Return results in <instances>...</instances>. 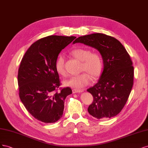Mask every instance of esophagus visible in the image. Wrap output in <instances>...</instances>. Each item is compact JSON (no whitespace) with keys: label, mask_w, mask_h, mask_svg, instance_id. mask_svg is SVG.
I'll return each instance as SVG.
<instances>
[{"label":"esophagus","mask_w":148,"mask_h":148,"mask_svg":"<svg viewBox=\"0 0 148 148\" xmlns=\"http://www.w3.org/2000/svg\"><path fill=\"white\" fill-rule=\"evenodd\" d=\"M73 93H81L82 92V90H79V89H75V88H74L73 89Z\"/></svg>","instance_id":"34e87169"}]
</instances>
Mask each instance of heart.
Returning <instances> with one entry per match:
<instances>
[{"label":"heart","instance_id":"1","mask_svg":"<svg viewBox=\"0 0 148 148\" xmlns=\"http://www.w3.org/2000/svg\"><path fill=\"white\" fill-rule=\"evenodd\" d=\"M72 53L76 58L82 61L81 70L86 73L73 76L66 80L64 84L66 86L73 88H83L90 83L92 78L97 79L101 75L103 70L102 59L99 54L91 53V51L87 49H75ZM55 69L60 75L65 76L66 75L64 55H60L57 58L55 62Z\"/></svg>","mask_w":148,"mask_h":148}]
</instances>
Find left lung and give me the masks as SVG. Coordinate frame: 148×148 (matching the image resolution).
Returning <instances> with one entry per match:
<instances>
[{"label": "left lung", "instance_id": "8db88e82", "mask_svg": "<svg viewBox=\"0 0 148 148\" xmlns=\"http://www.w3.org/2000/svg\"><path fill=\"white\" fill-rule=\"evenodd\" d=\"M75 43L96 49L103 61L98 83L87 89L93 97L89 114L98 119L117 116L126 104L133 85L134 68L130 55L118 40L101 33L80 36Z\"/></svg>", "mask_w": 148, "mask_h": 148}]
</instances>
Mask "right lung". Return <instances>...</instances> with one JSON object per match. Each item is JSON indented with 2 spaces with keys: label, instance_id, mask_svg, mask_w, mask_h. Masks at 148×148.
Listing matches in <instances>:
<instances>
[{
  "label": "right lung",
  "instance_id": "obj_1",
  "mask_svg": "<svg viewBox=\"0 0 148 148\" xmlns=\"http://www.w3.org/2000/svg\"><path fill=\"white\" fill-rule=\"evenodd\" d=\"M75 38L61 36L42 38L31 45L21 61L18 74L19 96L27 111L42 122L55 123L60 119L64 100L72 93L69 87L60 88L55 62L60 51Z\"/></svg>",
  "mask_w": 148,
  "mask_h": 148
}]
</instances>
